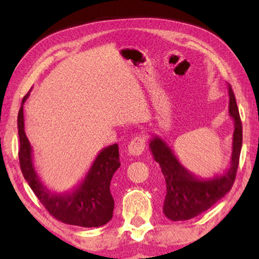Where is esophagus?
<instances>
[{
	"mask_svg": "<svg viewBox=\"0 0 259 259\" xmlns=\"http://www.w3.org/2000/svg\"><path fill=\"white\" fill-rule=\"evenodd\" d=\"M146 147V139L143 136H138V137H135L131 140L130 144L128 145V152L130 155L133 156H139L143 154V152L145 151Z\"/></svg>",
	"mask_w": 259,
	"mask_h": 259,
	"instance_id": "1",
	"label": "esophagus"
}]
</instances>
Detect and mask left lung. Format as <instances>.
<instances>
[{
	"label": "left lung",
	"mask_w": 259,
	"mask_h": 259,
	"mask_svg": "<svg viewBox=\"0 0 259 259\" xmlns=\"http://www.w3.org/2000/svg\"><path fill=\"white\" fill-rule=\"evenodd\" d=\"M227 89L230 96L229 113L234 121V133L230 166L223 175L205 179L196 177L178 161L163 139L159 136H153L150 140V150L159 163L165 181L163 212L174 222L187 221L202 213L224 198L233 186L242 147V124L235 96L230 84Z\"/></svg>",
	"instance_id": "left-lung-1"
}]
</instances>
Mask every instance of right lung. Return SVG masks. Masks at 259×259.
I'll list each match as a JSON object with an SVG mask.
<instances>
[{
  "label": "right lung",
  "instance_id": "obj_1",
  "mask_svg": "<svg viewBox=\"0 0 259 259\" xmlns=\"http://www.w3.org/2000/svg\"><path fill=\"white\" fill-rule=\"evenodd\" d=\"M18 113L19 163L24 178L34 194L41 201L51 216L69 225L81 227H99L113 217L114 200L109 185L114 172L120 168L117 144L103 148L98 153L83 181L71 192L55 193L43 185L33 163V148L25 134L24 103Z\"/></svg>",
  "mask_w": 259,
  "mask_h": 259
}]
</instances>
